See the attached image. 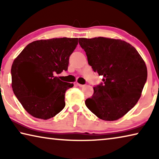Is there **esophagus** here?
Masks as SVG:
<instances>
[{
	"label": "esophagus",
	"instance_id": "esophagus-1",
	"mask_svg": "<svg viewBox=\"0 0 159 159\" xmlns=\"http://www.w3.org/2000/svg\"><path fill=\"white\" fill-rule=\"evenodd\" d=\"M76 85H77L78 86H79V87H80V88H83V87H85V85L80 84V83H76Z\"/></svg>",
	"mask_w": 159,
	"mask_h": 159
}]
</instances>
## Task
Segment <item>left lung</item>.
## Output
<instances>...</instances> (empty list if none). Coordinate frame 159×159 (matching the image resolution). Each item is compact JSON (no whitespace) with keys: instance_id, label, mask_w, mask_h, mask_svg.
Instances as JSON below:
<instances>
[{"instance_id":"left-lung-1","label":"left lung","mask_w":159,"mask_h":159,"mask_svg":"<svg viewBox=\"0 0 159 159\" xmlns=\"http://www.w3.org/2000/svg\"><path fill=\"white\" fill-rule=\"evenodd\" d=\"M88 64L103 84L94 87L86 107L99 118L116 120L134 107L147 79L143 59L133 45L120 39L96 37L79 39Z\"/></svg>"}]
</instances>
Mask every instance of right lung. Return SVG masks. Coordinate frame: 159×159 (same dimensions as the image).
<instances>
[{
    "label": "right lung",
    "mask_w": 159,
    "mask_h": 159,
    "mask_svg": "<svg viewBox=\"0 0 159 159\" xmlns=\"http://www.w3.org/2000/svg\"><path fill=\"white\" fill-rule=\"evenodd\" d=\"M78 38L39 40L26 45L13 61L12 88L15 96L32 116L48 120L64 107L66 91L73 83L61 81L55 74L66 71ZM28 63L30 71L20 73L18 66Z\"/></svg>",
    "instance_id": "add662e5"
}]
</instances>
